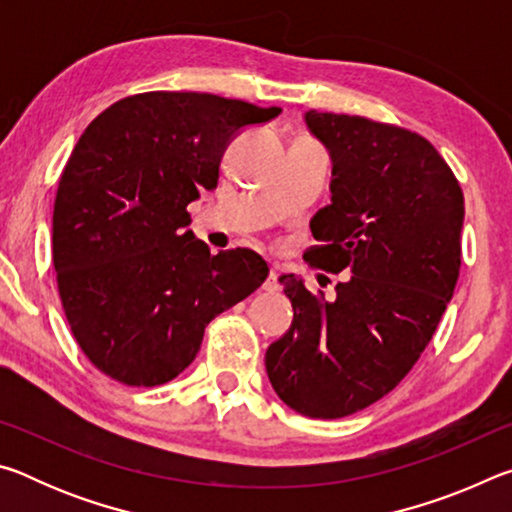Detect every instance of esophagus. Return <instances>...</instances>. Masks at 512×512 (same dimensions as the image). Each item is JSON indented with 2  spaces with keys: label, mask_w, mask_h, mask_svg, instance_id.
Here are the masks:
<instances>
[{
  "label": "esophagus",
  "mask_w": 512,
  "mask_h": 512,
  "mask_svg": "<svg viewBox=\"0 0 512 512\" xmlns=\"http://www.w3.org/2000/svg\"><path fill=\"white\" fill-rule=\"evenodd\" d=\"M262 289L268 291V293L280 291V282H277V271H275L273 266H271V271H268V277H266V282L262 284Z\"/></svg>",
  "instance_id": "obj_1"
}]
</instances>
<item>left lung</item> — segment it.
I'll use <instances>...</instances> for the list:
<instances>
[{
    "label": "left lung",
    "instance_id": "obj_1",
    "mask_svg": "<svg viewBox=\"0 0 512 512\" xmlns=\"http://www.w3.org/2000/svg\"><path fill=\"white\" fill-rule=\"evenodd\" d=\"M332 160V203L311 219L309 264L345 273L325 300L296 275L280 284L293 323L268 345L273 391L307 418L366 409L420 359L454 296L463 192L418 133L357 115L305 112Z\"/></svg>",
    "mask_w": 512,
    "mask_h": 512
}]
</instances>
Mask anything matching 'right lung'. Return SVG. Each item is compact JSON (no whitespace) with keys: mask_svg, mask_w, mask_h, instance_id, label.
I'll list each match as a JSON object with an SVG mask.
<instances>
[{"mask_svg":"<svg viewBox=\"0 0 512 512\" xmlns=\"http://www.w3.org/2000/svg\"><path fill=\"white\" fill-rule=\"evenodd\" d=\"M282 108L207 92H144L85 128L54 203V268L88 359L126 386H160L196 359L207 323L268 277L253 250L212 255L187 205L212 192L228 144Z\"/></svg>","mask_w":512,"mask_h":512,"instance_id":"obj_1","label":"right lung"}]
</instances>
